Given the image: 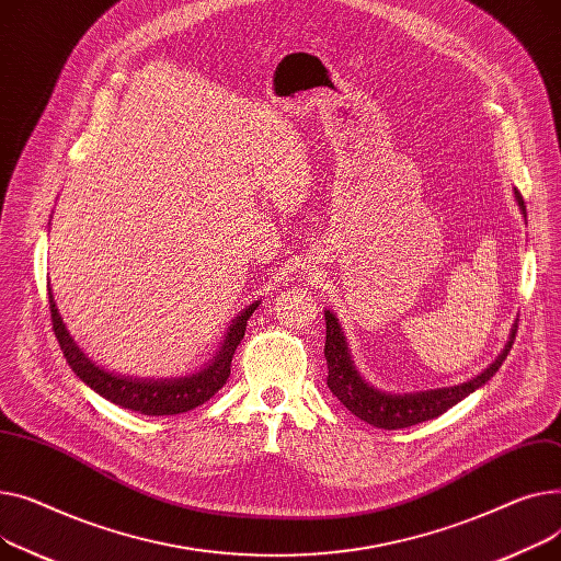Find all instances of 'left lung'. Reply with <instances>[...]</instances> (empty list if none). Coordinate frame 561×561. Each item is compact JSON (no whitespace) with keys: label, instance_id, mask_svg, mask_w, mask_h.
<instances>
[{"label":"left lung","instance_id":"1","mask_svg":"<svg viewBox=\"0 0 561 561\" xmlns=\"http://www.w3.org/2000/svg\"><path fill=\"white\" fill-rule=\"evenodd\" d=\"M514 194H516V202H518L520 210H525L520 192L516 190ZM516 328L518 325H514L512 337H510L505 351L499 355V359L493 362V365L486 371H482L478 378L462 382V385H455V387L431 389V391H419V393H401V397H397V393L378 391L362 380V376L353 367L348 346H346V340L342 335V328H340L335 314L331 310H325V346H323L325 365H328L325 385L331 387L333 397H337V401L357 419L367 421L376 427H385V431H401V427H410V425H416L423 421L437 419L439 414L450 410L455 403L467 399L471 391H476L486 380H491V376L501 369V365L505 362V357L514 344Z\"/></svg>","mask_w":561,"mask_h":561}]
</instances>
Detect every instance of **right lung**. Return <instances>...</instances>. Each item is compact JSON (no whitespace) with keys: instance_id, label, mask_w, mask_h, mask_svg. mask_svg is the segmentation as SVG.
Returning a JSON list of instances; mask_svg holds the SVG:
<instances>
[{"instance_id":"obj_1","label":"right lung","mask_w":561,"mask_h":561,"mask_svg":"<svg viewBox=\"0 0 561 561\" xmlns=\"http://www.w3.org/2000/svg\"><path fill=\"white\" fill-rule=\"evenodd\" d=\"M255 308H257V304L249 306L236 319V323L230 325L221 351L217 353L213 365H208L204 371L192 374L187 378H176V380H138V378H124V376L108 374L102 367H96L92 359L85 357V353L75 344L70 333L65 331V323L56 310V304L51 299V289H49L51 328H54V335L60 344L65 359H68V365L72 367V371L88 387H92L99 397H104L106 401H111L119 408L149 414V416L181 414V412L204 405L206 401H210L215 397V393L226 385V380L230 376V362H233L236 348L242 342L244 331H247V321Z\"/></svg>"}]
</instances>
